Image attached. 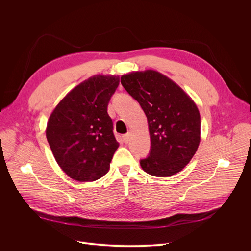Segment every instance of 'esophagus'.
Here are the masks:
<instances>
[{
  "label": "esophagus",
  "instance_id": "34e87169",
  "mask_svg": "<svg viewBox=\"0 0 251 251\" xmlns=\"http://www.w3.org/2000/svg\"><path fill=\"white\" fill-rule=\"evenodd\" d=\"M131 136H132V133H131V132H128L127 134H125V135L123 136V141H124L125 143H128V142L130 141V139H131Z\"/></svg>",
  "mask_w": 251,
  "mask_h": 251
}]
</instances>
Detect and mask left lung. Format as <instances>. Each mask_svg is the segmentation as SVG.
Returning a JSON list of instances; mask_svg holds the SVG:
<instances>
[{
  "label": "left lung",
  "instance_id": "obj_1",
  "mask_svg": "<svg viewBox=\"0 0 251 251\" xmlns=\"http://www.w3.org/2000/svg\"><path fill=\"white\" fill-rule=\"evenodd\" d=\"M121 83L145 112L151 139L142 169L154 176L181 172L196 154L201 142V115L194 100L159 71H132Z\"/></svg>",
  "mask_w": 251,
  "mask_h": 251
}]
</instances>
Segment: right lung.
<instances>
[{
  "instance_id": "obj_1",
  "label": "right lung",
  "mask_w": 251,
  "mask_h": 251,
  "mask_svg": "<svg viewBox=\"0 0 251 251\" xmlns=\"http://www.w3.org/2000/svg\"><path fill=\"white\" fill-rule=\"evenodd\" d=\"M118 75H97L71 89L55 106L47 139L60 169L78 182H92L109 171L119 147L107 113Z\"/></svg>"
}]
</instances>
